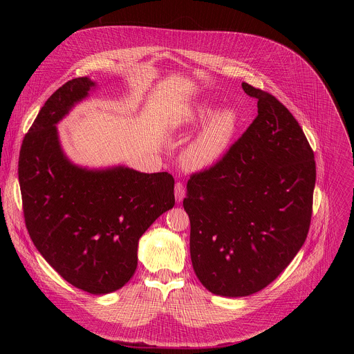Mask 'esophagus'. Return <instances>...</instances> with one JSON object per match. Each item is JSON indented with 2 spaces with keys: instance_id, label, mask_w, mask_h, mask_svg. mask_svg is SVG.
<instances>
[{
  "instance_id": "1",
  "label": "esophagus",
  "mask_w": 354,
  "mask_h": 354,
  "mask_svg": "<svg viewBox=\"0 0 354 354\" xmlns=\"http://www.w3.org/2000/svg\"><path fill=\"white\" fill-rule=\"evenodd\" d=\"M185 194H186V192H185L183 183L182 182H176L175 183V198H176V201H179V203H180V201L185 197Z\"/></svg>"
}]
</instances>
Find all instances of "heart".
Listing matches in <instances>:
<instances>
[{
  "label": "heart",
  "mask_w": 354,
  "mask_h": 354,
  "mask_svg": "<svg viewBox=\"0 0 354 354\" xmlns=\"http://www.w3.org/2000/svg\"><path fill=\"white\" fill-rule=\"evenodd\" d=\"M207 120L209 122L189 142L182 154L183 165L192 171L206 169L221 158L235 133L238 116L234 111H221L214 115L213 105L205 102L183 108L172 119L175 130H190Z\"/></svg>",
  "instance_id": "1"
}]
</instances>
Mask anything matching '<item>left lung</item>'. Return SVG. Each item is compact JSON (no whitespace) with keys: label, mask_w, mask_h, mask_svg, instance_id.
<instances>
[{"label":"left lung","mask_w":354,"mask_h":354,"mask_svg":"<svg viewBox=\"0 0 354 354\" xmlns=\"http://www.w3.org/2000/svg\"><path fill=\"white\" fill-rule=\"evenodd\" d=\"M258 116L220 161L187 180L190 259L210 292L245 297L270 284L304 245L313 216L314 151L290 111L242 82Z\"/></svg>","instance_id":"8db88e82"}]
</instances>
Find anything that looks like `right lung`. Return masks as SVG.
I'll return each mask as SVG.
<instances>
[{
    "instance_id": "1",
    "label": "right lung",
    "mask_w": 354,
    "mask_h": 354,
    "mask_svg": "<svg viewBox=\"0 0 354 354\" xmlns=\"http://www.w3.org/2000/svg\"><path fill=\"white\" fill-rule=\"evenodd\" d=\"M95 82L74 78L50 96L26 133L18 164L32 242L66 281L91 294L122 288L137 269L140 236L175 206L168 172L86 169L64 156L56 124Z\"/></svg>"
}]
</instances>
